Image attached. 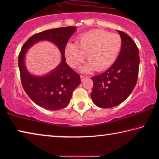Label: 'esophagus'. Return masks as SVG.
Masks as SVG:
<instances>
[{"label":"esophagus","instance_id":"34e87169","mask_svg":"<svg viewBox=\"0 0 159 159\" xmlns=\"http://www.w3.org/2000/svg\"><path fill=\"white\" fill-rule=\"evenodd\" d=\"M86 79H88V76H83V75H81V76H80V80H81V81H83V80Z\"/></svg>","mask_w":159,"mask_h":159}]
</instances>
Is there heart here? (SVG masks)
I'll return each mask as SVG.
<instances>
[{"mask_svg": "<svg viewBox=\"0 0 159 159\" xmlns=\"http://www.w3.org/2000/svg\"><path fill=\"white\" fill-rule=\"evenodd\" d=\"M121 48L122 39L119 35L98 29L80 35L76 43L69 42L64 55L73 68L81 63L88 55L89 61L82 67V71H103L114 62Z\"/></svg>", "mask_w": 159, "mask_h": 159, "instance_id": "heart-1", "label": "heart"}]
</instances>
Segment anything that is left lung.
I'll list each match as a JSON object with an SVG mask.
<instances>
[{
  "label": "left lung",
  "instance_id": "left-lung-1",
  "mask_svg": "<svg viewBox=\"0 0 159 159\" xmlns=\"http://www.w3.org/2000/svg\"><path fill=\"white\" fill-rule=\"evenodd\" d=\"M122 48L113 65L105 72L92 77L91 98L100 108H111L121 104L133 92L138 80L139 55L135 43L127 34L118 31Z\"/></svg>",
  "mask_w": 159,
  "mask_h": 159
}]
</instances>
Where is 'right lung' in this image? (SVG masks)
<instances>
[{"instance_id":"obj_1","label":"right lung","mask_w":159,"mask_h":159,"mask_svg":"<svg viewBox=\"0 0 159 159\" xmlns=\"http://www.w3.org/2000/svg\"><path fill=\"white\" fill-rule=\"evenodd\" d=\"M74 26L48 29L34 34L21 48L18 57L21 81L23 88L34 103L48 110L61 109L68 105L75 88L80 84L79 74L66 63L64 50L70 37L76 31ZM40 40H48L57 45L62 54L60 64L45 76L31 75L25 65L27 50Z\"/></svg>"}]
</instances>
